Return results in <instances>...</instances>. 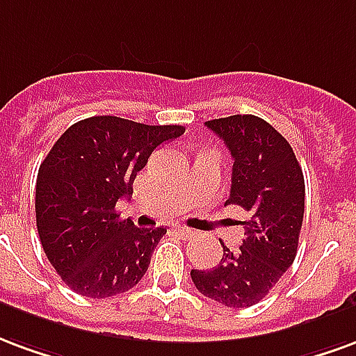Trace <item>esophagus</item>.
I'll return each mask as SVG.
<instances>
[{
    "instance_id": "esophagus-1",
    "label": "esophagus",
    "mask_w": 356,
    "mask_h": 356,
    "mask_svg": "<svg viewBox=\"0 0 356 356\" xmlns=\"http://www.w3.org/2000/svg\"><path fill=\"white\" fill-rule=\"evenodd\" d=\"M175 232L184 238L195 237V232H193V229H189V227H186V225H175Z\"/></svg>"
}]
</instances>
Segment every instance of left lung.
<instances>
[{
  "label": "left lung",
  "mask_w": 356,
  "mask_h": 356,
  "mask_svg": "<svg viewBox=\"0 0 356 356\" xmlns=\"http://www.w3.org/2000/svg\"><path fill=\"white\" fill-rule=\"evenodd\" d=\"M233 157L232 191L225 204L246 212L245 238L237 252L224 246L212 269H191L203 296L225 307H250L279 282L298 252L305 207V181L292 146L256 115L207 121Z\"/></svg>",
  "instance_id": "8db88e82"
}]
</instances>
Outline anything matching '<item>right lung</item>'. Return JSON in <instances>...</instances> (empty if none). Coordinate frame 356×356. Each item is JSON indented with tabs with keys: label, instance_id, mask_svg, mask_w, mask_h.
Listing matches in <instances>:
<instances>
[{
	"label": "right lung",
	"instance_id": "right-lung-1",
	"mask_svg": "<svg viewBox=\"0 0 356 356\" xmlns=\"http://www.w3.org/2000/svg\"><path fill=\"white\" fill-rule=\"evenodd\" d=\"M184 132L181 124L96 115L72 124L47 153L35 181L38 233L74 292L102 300L142 281L167 229L136 227L115 204L132 197L153 149Z\"/></svg>",
	"mask_w": 356,
	"mask_h": 356
}]
</instances>
